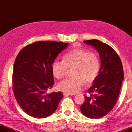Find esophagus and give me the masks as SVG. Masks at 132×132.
Wrapping results in <instances>:
<instances>
[{
	"label": "esophagus",
	"mask_w": 132,
	"mask_h": 132,
	"mask_svg": "<svg viewBox=\"0 0 132 132\" xmlns=\"http://www.w3.org/2000/svg\"><path fill=\"white\" fill-rule=\"evenodd\" d=\"M63 95L66 96V97H68V96H72L73 95V94L72 93H69V92H64L63 93Z\"/></svg>",
	"instance_id": "esophagus-1"
}]
</instances>
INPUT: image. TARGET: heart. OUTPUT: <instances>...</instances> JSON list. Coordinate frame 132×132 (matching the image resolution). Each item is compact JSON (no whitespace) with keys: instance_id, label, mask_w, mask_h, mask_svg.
Segmentation results:
<instances>
[{"instance_id":"b5f03b06","label":"heart","mask_w":132,"mask_h":132,"mask_svg":"<svg viewBox=\"0 0 132 132\" xmlns=\"http://www.w3.org/2000/svg\"><path fill=\"white\" fill-rule=\"evenodd\" d=\"M100 67V59L97 54L82 48H75L63 56V62L54 60L52 64V71L55 78L60 79L65 75L67 69L73 68V77L61 82L58 88L63 91L73 94L83 86L84 82L90 85L95 80Z\"/></svg>"}]
</instances>
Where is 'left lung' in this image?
Instances as JSON below:
<instances>
[{"label": "left lung", "instance_id": "obj_1", "mask_svg": "<svg viewBox=\"0 0 132 132\" xmlns=\"http://www.w3.org/2000/svg\"><path fill=\"white\" fill-rule=\"evenodd\" d=\"M99 53L101 67L92 85L88 89L89 96L80 106L81 113L90 119H100L107 114L119 97L124 72L121 61L113 48L98 40L84 41Z\"/></svg>", "mask_w": 132, "mask_h": 132}]
</instances>
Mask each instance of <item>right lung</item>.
I'll return each instance as SVG.
<instances>
[{"label":"right lung","instance_id":"right-lung-1","mask_svg":"<svg viewBox=\"0 0 132 132\" xmlns=\"http://www.w3.org/2000/svg\"><path fill=\"white\" fill-rule=\"evenodd\" d=\"M69 43L37 41L20 51L13 66V89L17 103L24 112L37 119L56 111L63 97L61 92L47 93L54 82L52 64Z\"/></svg>","mask_w":132,"mask_h":132}]
</instances>
